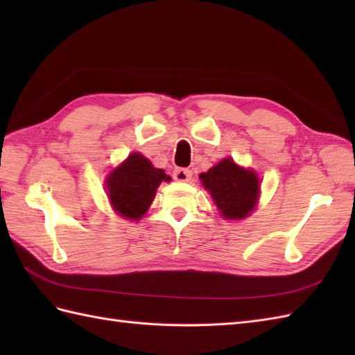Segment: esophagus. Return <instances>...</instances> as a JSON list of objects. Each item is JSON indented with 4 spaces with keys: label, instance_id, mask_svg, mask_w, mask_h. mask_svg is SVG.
<instances>
[{
    "label": "esophagus",
    "instance_id": "34e87169",
    "mask_svg": "<svg viewBox=\"0 0 355 355\" xmlns=\"http://www.w3.org/2000/svg\"><path fill=\"white\" fill-rule=\"evenodd\" d=\"M173 180H177V182H189L192 178V172L189 169H183V168H177L172 173Z\"/></svg>",
    "mask_w": 355,
    "mask_h": 355
}]
</instances>
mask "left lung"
Returning a JSON list of instances; mask_svg holds the SVG:
<instances>
[{
    "label": "left lung",
    "mask_w": 355,
    "mask_h": 355,
    "mask_svg": "<svg viewBox=\"0 0 355 355\" xmlns=\"http://www.w3.org/2000/svg\"><path fill=\"white\" fill-rule=\"evenodd\" d=\"M200 178L224 220H243L258 202V175L252 169L241 168L232 158H224L200 173Z\"/></svg>",
    "instance_id": "left-lung-1"
}]
</instances>
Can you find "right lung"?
Returning <instances> with one entry per match:
<instances>
[{
    "label": "right lung",
    "mask_w": 355,
    "mask_h": 355,
    "mask_svg": "<svg viewBox=\"0 0 355 355\" xmlns=\"http://www.w3.org/2000/svg\"><path fill=\"white\" fill-rule=\"evenodd\" d=\"M171 182L163 169H157L139 153L128 155L123 163L107 177V195L116 214L126 220L137 221L148 212L157 187Z\"/></svg>",
    "instance_id": "1"
}]
</instances>
